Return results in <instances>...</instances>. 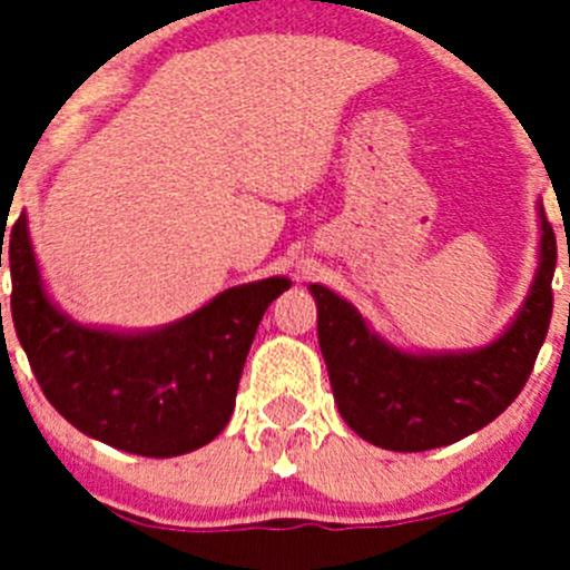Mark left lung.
I'll return each instance as SVG.
<instances>
[{"label":"left lung","instance_id":"8db88e82","mask_svg":"<svg viewBox=\"0 0 570 570\" xmlns=\"http://www.w3.org/2000/svg\"><path fill=\"white\" fill-rule=\"evenodd\" d=\"M538 269L524 303L497 338L471 350H405L375 331L358 308L322 284L317 338L333 400L353 433L381 450L424 452L491 424L530 377L551 320L554 228L538 200Z\"/></svg>","mask_w":570,"mask_h":570}]
</instances>
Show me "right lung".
<instances>
[{
    "instance_id": "right-lung-1",
    "label": "right lung",
    "mask_w": 570,
    "mask_h": 570,
    "mask_svg": "<svg viewBox=\"0 0 570 570\" xmlns=\"http://www.w3.org/2000/svg\"><path fill=\"white\" fill-rule=\"evenodd\" d=\"M8 253L16 336L46 400L90 439L142 458L187 455L223 433L258 322L292 286L273 275L223 289L168 325L115 331L77 322L51 301L27 215Z\"/></svg>"
}]
</instances>
